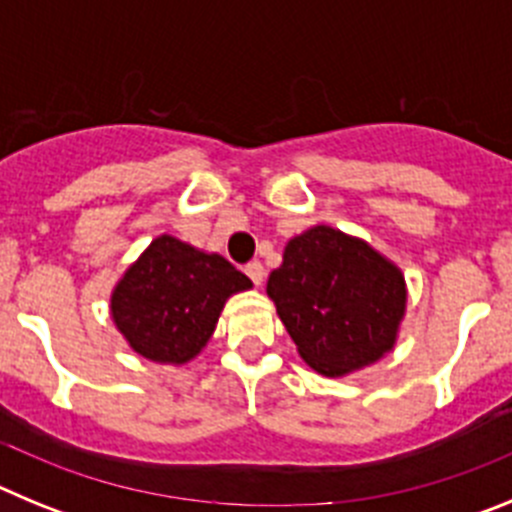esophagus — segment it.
<instances>
[{
	"label": "esophagus",
	"instance_id": "1",
	"mask_svg": "<svg viewBox=\"0 0 512 512\" xmlns=\"http://www.w3.org/2000/svg\"><path fill=\"white\" fill-rule=\"evenodd\" d=\"M246 274L251 277V282L256 284V287H261L266 279V269L261 266V261H251V264H246Z\"/></svg>",
	"mask_w": 512,
	"mask_h": 512
}]
</instances>
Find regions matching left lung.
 Listing matches in <instances>:
<instances>
[{
    "mask_svg": "<svg viewBox=\"0 0 512 512\" xmlns=\"http://www.w3.org/2000/svg\"><path fill=\"white\" fill-rule=\"evenodd\" d=\"M266 295L307 366L343 377L382 359L405 315L402 271L369 243L328 225L292 238Z\"/></svg>",
    "mask_w": 512,
    "mask_h": 512,
    "instance_id": "8db88e82",
    "label": "left lung"
}]
</instances>
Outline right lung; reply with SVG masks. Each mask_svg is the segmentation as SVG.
Instances as JSON below:
<instances>
[{
	"instance_id": "add662e5",
	"label": "right lung",
	"mask_w": 512,
	"mask_h": 512,
	"mask_svg": "<svg viewBox=\"0 0 512 512\" xmlns=\"http://www.w3.org/2000/svg\"><path fill=\"white\" fill-rule=\"evenodd\" d=\"M251 279L220 253L158 235L112 292V320L135 354L187 364L210 341L225 300Z\"/></svg>"
}]
</instances>
